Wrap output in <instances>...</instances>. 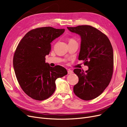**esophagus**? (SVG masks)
I'll return each instance as SVG.
<instances>
[{"label": "esophagus", "mask_w": 127, "mask_h": 127, "mask_svg": "<svg viewBox=\"0 0 127 127\" xmlns=\"http://www.w3.org/2000/svg\"><path fill=\"white\" fill-rule=\"evenodd\" d=\"M72 71L71 70H70V69H68V74H71L72 73Z\"/></svg>", "instance_id": "obj_1"}]
</instances>
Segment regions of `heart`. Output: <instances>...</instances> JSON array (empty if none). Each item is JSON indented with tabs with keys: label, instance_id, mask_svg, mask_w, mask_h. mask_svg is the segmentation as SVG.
<instances>
[{
	"label": "heart",
	"instance_id": "1",
	"mask_svg": "<svg viewBox=\"0 0 127 127\" xmlns=\"http://www.w3.org/2000/svg\"><path fill=\"white\" fill-rule=\"evenodd\" d=\"M75 41V40H73V39H70V40H69V42H70V41Z\"/></svg>",
	"mask_w": 127,
	"mask_h": 127
}]
</instances>
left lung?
Wrapping results in <instances>:
<instances>
[{"mask_svg":"<svg viewBox=\"0 0 127 127\" xmlns=\"http://www.w3.org/2000/svg\"><path fill=\"white\" fill-rule=\"evenodd\" d=\"M67 29L81 37L78 60H84V64L88 67L85 71L80 69L74 70L79 79L74 86V92L83 100H91L103 93L112 78V45L107 36L94 27L79 25Z\"/></svg>","mask_w":127,"mask_h":127,"instance_id":"left-lung-1","label":"left lung"}]
</instances>
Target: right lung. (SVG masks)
I'll use <instances>...</instances> for the list:
<instances>
[{
	"instance_id": "right-lung-1",
	"label": "right lung",
	"mask_w": 127,
	"mask_h": 127,
	"mask_svg": "<svg viewBox=\"0 0 127 127\" xmlns=\"http://www.w3.org/2000/svg\"><path fill=\"white\" fill-rule=\"evenodd\" d=\"M64 29L43 27L31 30L23 37L15 52L13 67L17 81L29 96L38 101L48 98L56 90V80L67 74L64 67H52L45 57L51 43Z\"/></svg>"
}]
</instances>
